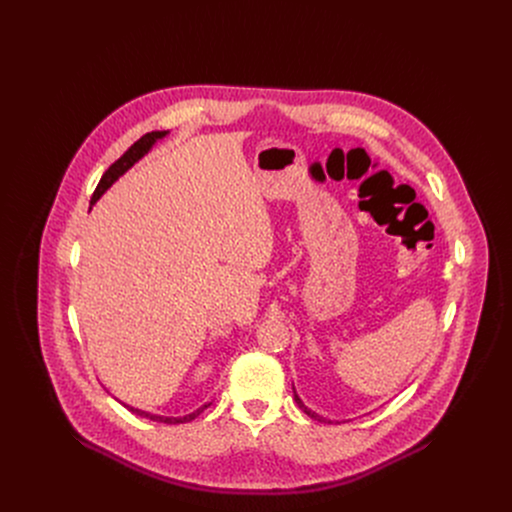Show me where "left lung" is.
Instances as JSON below:
<instances>
[{"instance_id":"1","label":"left lung","mask_w":512,"mask_h":512,"mask_svg":"<svg viewBox=\"0 0 512 512\" xmlns=\"http://www.w3.org/2000/svg\"><path fill=\"white\" fill-rule=\"evenodd\" d=\"M294 399H296V403H298V407H300V409H302V411H304V413H306V415H310V417H312V419H318V421H328V419H326V417H322V415H318V413H316V411H312V409H308V407H306V405H304V401H302V399H300V397H298V393H296V391H294ZM328 423H330V421H328Z\"/></svg>"}]
</instances>
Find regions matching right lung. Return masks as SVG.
Wrapping results in <instances>:
<instances>
[{"label": "right lung", "mask_w": 512, "mask_h": 512, "mask_svg": "<svg viewBox=\"0 0 512 512\" xmlns=\"http://www.w3.org/2000/svg\"><path fill=\"white\" fill-rule=\"evenodd\" d=\"M168 135V131H152V133H145L143 137H139L131 148L115 162V164H111L109 166V170L103 174V178L99 180V184H97V188H95V192H93V198H91V206L105 194V190L107 188H111V184L119 178V176H123L137 160H141L145 154H148L150 150H152V145L158 141V139H162V137H166ZM210 405V403H208ZM208 405H202L200 409H196V411H192V413H188V415H184V417H164V415H154V413H148V411H141V409H135V407H131V405H125L123 403V407H127L131 413H135V415H139V417H145V419H152V421H160V423H168V425H176V423H186V421H192V419H196Z\"/></svg>", "instance_id": "obj_1"}]
</instances>
